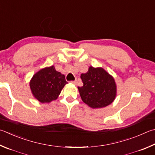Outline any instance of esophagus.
Wrapping results in <instances>:
<instances>
[{
	"label": "esophagus",
	"mask_w": 155,
	"mask_h": 155,
	"mask_svg": "<svg viewBox=\"0 0 155 155\" xmlns=\"http://www.w3.org/2000/svg\"><path fill=\"white\" fill-rule=\"evenodd\" d=\"M70 83H72V84H74V85H77V84L78 83V81H77V80H75V81H71V82H70Z\"/></svg>",
	"instance_id": "34e87169"
}]
</instances>
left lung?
I'll list each match as a JSON object with an SVG mask.
<instances>
[{"label": "left lung", "mask_w": 155, "mask_h": 155, "mask_svg": "<svg viewBox=\"0 0 155 155\" xmlns=\"http://www.w3.org/2000/svg\"><path fill=\"white\" fill-rule=\"evenodd\" d=\"M83 83L78 87L81 99L92 108L106 107L113 102L116 96L114 78L102 68L90 66L88 72L81 74Z\"/></svg>", "instance_id": "left-lung-1"}]
</instances>
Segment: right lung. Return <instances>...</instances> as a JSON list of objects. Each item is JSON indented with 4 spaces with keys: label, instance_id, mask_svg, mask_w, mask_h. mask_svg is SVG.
Wrapping results in <instances>:
<instances>
[{
    "label": "right lung",
    "instance_id": "obj_1",
    "mask_svg": "<svg viewBox=\"0 0 155 155\" xmlns=\"http://www.w3.org/2000/svg\"><path fill=\"white\" fill-rule=\"evenodd\" d=\"M67 83L65 76L56 71L53 66L47 67L33 76L30 83L31 91L41 103H49L58 98Z\"/></svg>",
    "mask_w": 155,
    "mask_h": 155
}]
</instances>
